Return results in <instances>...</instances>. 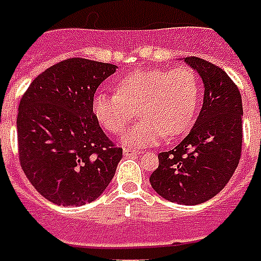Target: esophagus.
I'll use <instances>...</instances> for the list:
<instances>
[{"label":"esophagus","mask_w":261,"mask_h":261,"mask_svg":"<svg viewBox=\"0 0 261 261\" xmlns=\"http://www.w3.org/2000/svg\"><path fill=\"white\" fill-rule=\"evenodd\" d=\"M123 153H124V156H139V154H141V152H138V150H133V149H124Z\"/></svg>","instance_id":"obj_1"}]
</instances>
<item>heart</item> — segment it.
I'll return each instance as SVG.
<instances>
[{
    "mask_svg": "<svg viewBox=\"0 0 261 261\" xmlns=\"http://www.w3.org/2000/svg\"><path fill=\"white\" fill-rule=\"evenodd\" d=\"M117 93L97 91L91 112L99 126L120 134L134 117L139 120L123 137L130 148H144L164 137H178L192 127L200 102V81L188 67L139 69L116 85Z\"/></svg>",
    "mask_w": 261,
    "mask_h": 261,
    "instance_id": "1",
    "label": "heart"
}]
</instances>
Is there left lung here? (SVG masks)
Here are the masks:
<instances>
[{
    "mask_svg": "<svg viewBox=\"0 0 261 261\" xmlns=\"http://www.w3.org/2000/svg\"><path fill=\"white\" fill-rule=\"evenodd\" d=\"M204 85L202 108L188 137L159 154L149 178L171 202L197 205L218 194L234 174L242 149V99L223 69L200 57H185Z\"/></svg>",
    "mask_w": 261,
    "mask_h": 261,
    "instance_id": "8db88e82",
    "label": "left lung"
}]
</instances>
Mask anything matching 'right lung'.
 Segmentation results:
<instances>
[{"label": "right lung", "instance_id": "right-lung-1", "mask_svg": "<svg viewBox=\"0 0 261 261\" xmlns=\"http://www.w3.org/2000/svg\"><path fill=\"white\" fill-rule=\"evenodd\" d=\"M117 65L73 57L34 79L17 113L19 159L25 176L53 204L79 206L111 184L123 150L91 112L95 90Z\"/></svg>", "mask_w": 261, "mask_h": 261}]
</instances>
